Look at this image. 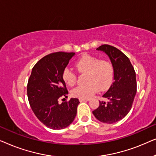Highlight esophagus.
<instances>
[{"mask_svg": "<svg viewBox=\"0 0 156 156\" xmlns=\"http://www.w3.org/2000/svg\"><path fill=\"white\" fill-rule=\"evenodd\" d=\"M80 100V102H82V101H89V99H79Z\"/></svg>", "mask_w": 156, "mask_h": 156, "instance_id": "34e87169", "label": "esophagus"}]
</instances>
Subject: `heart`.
Segmentation results:
<instances>
[{
  "label": "heart",
  "instance_id": "b5f03b06",
  "mask_svg": "<svg viewBox=\"0 0 156 156\" xmlns=\"http://www.w3.org/2000/svg\"><path fill=\"white\" fill-rule=\"evenodd\" d=\"M75 67L81 74H87L86 86H79L72 89V95L80 99H89L98 91H105L112 84L114 78V67L107 60L100 59L91 55H84L75 62ZM69 86H74L77 75L72 69L66 67L62 74Z\"/></svg>",
  "mask_w": 156,
  "mask_h": 156
}]
</instances>
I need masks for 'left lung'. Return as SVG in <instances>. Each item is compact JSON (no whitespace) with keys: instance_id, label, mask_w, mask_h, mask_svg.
Segmentation results:
<instances>
[{"instance_id":"8db88e82","label":"left lung","mask_w":156,"mask_h":156,"mask_svg":"<svg viewBox=\"0 0 156 156\" xmlns=\"http://www.w3.org/2000/svg\"><path fill=\"white\" fill-rule=\"evenodd\" d=\"M97 50L109 57L114 67V81L103 95L108 101H99V107L92 113L101 122L114 123L124 118L132 107L137 88L136 72L129 57L115 47L102 44Z\"/></svg>"}]
</instances>
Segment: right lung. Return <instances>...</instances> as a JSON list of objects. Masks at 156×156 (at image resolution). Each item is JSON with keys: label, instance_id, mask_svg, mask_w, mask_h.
<instances>
[{"label": "right lung", "instance_id": "add662e5", "mask_svg": "<svg viewBox=\"0 0 156 156\" xmlns=\"http://www.w3.org/2000/svg\"><path fill=\"white\" fill-rule=\"evenodd\" d=\"M74 52L50 53L34 66L27 86L30 105L36 117L47 127L55 130L65 129L73 122L76 115L79 99L58 103L67 97L62 72Z\"/></svg>", "mask_w": 156, "mask_h": 156}]
</instances>
